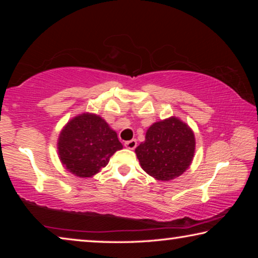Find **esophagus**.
<instances>
[{
  "label": "esophagus",
  "mask_w": 258,
  "mask_h": 258,
  "mask_svg": "<svg viewBox=\"0 0 258 258\" xmlns=\"http://www.w3.org/2000/svg\"><path fill=\"white\" fill-rule=\"evenodd\" d=\"M124 146L127 148V149L133 150V149H135V148H137L138 142H137V140H131V141H126L124 143Z\"/></svg>",
  "instance_id": "34e87169"
}]
</instances>
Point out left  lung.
Masks as SVG:
<instances>
[{"instance_id":"1","label":"left lung","mask_w":258,"mask_h":258,"mask_svg":"<svg viewBox=\"0 0 258 258\" xmlns=\"http://www.w3.org/2000/svg\"><path fill=\"white\" fill-rule=\"evenodd\" d=\"M195 149L192 130L181 119L171 117L148 128L146 141L137 147L135 154L143 171L156 180L169 181L186 171Z\"/></svg>"}]
</instances>
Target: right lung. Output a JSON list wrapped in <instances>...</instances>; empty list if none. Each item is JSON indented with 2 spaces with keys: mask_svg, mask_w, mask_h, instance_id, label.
<instances>
[{
  "mask_svg": "<svg viewBox=\"0 0 258 258\" xmlns=\"http://www.w3.org/2000/svg\"><path fill=\"white\" fill-rule=\"evenodd\" d=\"M123 145L107 121L94 113L74 117L61 131L58 154L69 172L80 177H91L106 167L109 158Z\"/></svg>",
  "mask_w": 258,
  "mask_h": 258,
  "instance_id": "right-lung-1",
  "label": "right lung"
}]
</instances>
